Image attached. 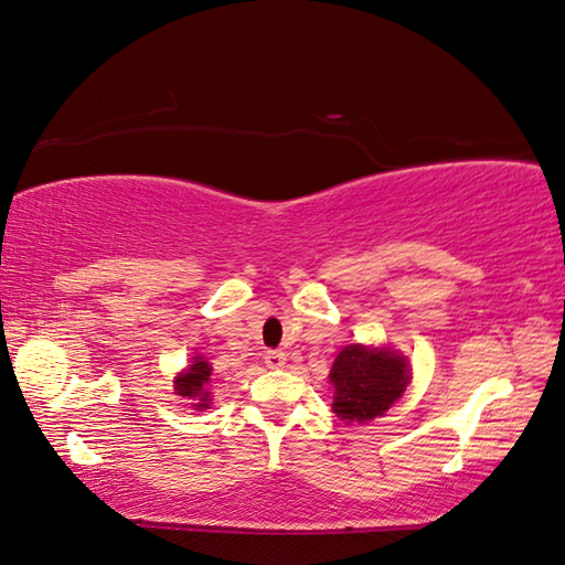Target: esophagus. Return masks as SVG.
<instances>
[{"mask_svg": "<svg viewBox=\"0 0 565 565\" xmlns=\"http://www.w3.org/2000/svg\"><path fill=\"white\" fill-rule=\"evenodd\" d=\"M264 360H266V365L271 367V370H279V367L286 365V352H281V350H268Z\"/></svg>", "mask_w": 565, "mask_h": 565, "instance_id": "obj_1", "label": "esophagus"}]
</instances>
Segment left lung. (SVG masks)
<instances>
[{
    "mask_svg": "<svg viewBox=\"0 0 565 565\" xmlns=\"http://www.w3.org/2000/svg\"><path fill=\"white\" fill-rule=\"evenodd\" d=\"M332 411L344 424H367L383 416L411 383L408 360L391 348L348 344L330 370Z\"/></svg>",
    "mask_w": 565,
    "mask_h": 565,
    "instance_id": "left-lung-1",
    "label": "left lung"
}]
</instances>
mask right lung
I'll return each instance as SVG.
<instances>
[{
  "instance_id": "1",
  "label": "right lung",
  "mask_w": 565,
  "mask_h": 565,
  "mask_svg": "<svg viewBox=\"0 0 565 565\" xmlns=\"http://www.w3.org/2000/svg\"><path fill=\"white\" fill-rule=\"evenodd\" d=\"M210 375H213V367L202 355L192 358V365H188V370H182L180 375L174 377V393L182 395V398L192 401V406L198 411L210 406Z\"/></svg>"
}]
</instances>
